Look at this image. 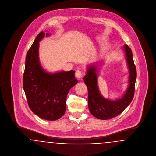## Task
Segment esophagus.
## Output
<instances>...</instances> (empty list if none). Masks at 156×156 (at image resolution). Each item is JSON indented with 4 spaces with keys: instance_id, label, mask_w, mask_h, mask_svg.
I'll return each instance as SVG.
<instances>
[{
    "instance_id": "34e87169",
    "label": "esophagus",
    "mask_w": 156,
    "mask_h": 156,
    "mask_svg": "<svg viewBox=\"0 0 156 156\" xmlns=\"http://www.w3.org/2000/svg\"><path fill=\"white\" fill-rule=\"evenodd\" d=\"M83 72H82L81 70H77L76 71V72H75V76H76V77L77 78H78V79L81 78L82 76H83Z\"/></svg>"
}]
</instances>
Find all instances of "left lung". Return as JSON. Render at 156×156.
<instances>
[{
    "mask_svg": "<svg viewBox=\"0 0 156 156\" xmlns=\"http://www.w3.org/2000/svg\"><path fill=\"white\" fill-rule=\"evenodd\" d=\"M129 69V85L123 96L116 100L105 98L100 94L97 83L98 66L95 64L88 66L84 81L88 89V106L90 113L96 118L108 120L120 114L131 103L135 91L137 78L136 67L133 53L128 45L123 47Z\"/></svg>",
    "mask_w": 156,
    "mask_h": 156,
    "instance_id": "obj_1",
    "label": "left lung"
}]
</instances>
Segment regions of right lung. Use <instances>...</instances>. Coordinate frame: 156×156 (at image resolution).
<instances>
[{"label": "right lung", "mask_w": 156, "mask_h": 156, "mask_svg": "<svg viewBox=\"0 0 156 156\" xmlns=\"http://www.w3.org/2000/svg\"><path fill=\"white\" fill-rule=\"evenodd\" d=\"M50 35L43 31L39 33L28 50L23 87L31 111L42 119L53 121L64 114L68 92L78 80L73 70L50 73L42 69L39 59V42Z\"/></svg>", "instance_id": "1"}]
</instances>
